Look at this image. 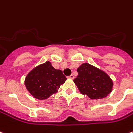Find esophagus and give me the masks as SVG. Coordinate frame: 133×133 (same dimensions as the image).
Instances as JSON below:
<instances>
[{
  "instance_id": "1",
  "label": "esophagus",
  "mask_w": 133,
  "mask_h": 133,
  "mask_svg": "<svg viewBox=\"0 0 133 133\" xmlns=\"http://www.w3.org/2000/svg\"><path fill=\"white\" fill-rule=\"evenodd\" d=\"M68 78H70V79H73L74 78V76H73V74H71L70 76H68Z\"/></svg>"
}]
</instances>
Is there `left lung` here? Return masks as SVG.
<instances>
[{"label":"left lung","mask_w":133,"mask_h":133,"mask_svg":"<svg viewBox=\"0 0 133 133\" xmlns=\"http://www.w3.org/2000/svg\"><path fill=\"white\" fill-rule=\"evenodd\" d=\"M77 72L78 75L73 81L80 92L90 99H103L112 91V80L102 70L86 63L80 65Z\"/></svg>","instance_id":"obj_1"}]
</instances>
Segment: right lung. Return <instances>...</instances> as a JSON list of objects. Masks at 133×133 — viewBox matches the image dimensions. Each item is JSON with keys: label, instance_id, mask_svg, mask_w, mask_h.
<instances>
[{"label": "right lung", "instance_id": "right-lung-1", "mask_svg": "<svg viewBox=\"0 0 133 133\" xmlns=\"http://www.w3.org/2000/svg\"><path fill=\"white\" fill-rule=\"evenodd\" d=\"M66 79L62 70L54 68L50 62L47 61L28 73L24 84L32 96L43 100L57 92Z\"/></svg>", "mask_w": 133, "mask_h": 133}]
</instances>
